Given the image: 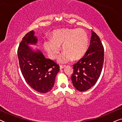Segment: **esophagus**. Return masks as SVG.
Wrapping results in <instances>:
<instances>
[{
	"label": "esophagus",
	"instance_id": "1",
	"mask_svg": "<svg viewBox=\"0 0 122 122\" xmlns=\"http://www.w3.org/2000/svg\"><path fill=\"white\" fill-rule=\"evenodd\" d=\"M65 67H66V66H64H64H63V65H61V66H60V69H62Z\"/></svg>",
	"mask_w": 122,
	"mask_h": 122
}]
</instances>
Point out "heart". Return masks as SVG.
Here are the masks:
<instances>
[{"instance_id": "obj_1", "label": "heart", "mask_w": 122, "mask_h": 122, "mask_svg": "<svg viewBox=\"0 0 122 122\" xmlns=\"http://www.w3.org/2000/svg\"><path fill=\"white\" fill-rule=\"evenodd\" d=\"M89 39L83 29H61L53 31L51 39L44 41V48L48 56L54 59L61 51V46L64 52L58 58V62L64 63L71 59L82 58L87 51Z\"/></svg>"}]
</instances>
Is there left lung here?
Returning <instances> with one entry per match:
<instances>
[{"label":"left lung","mask_w":122,"mask_h":122,"mask_svg":"<svg viewBox=\"0 0 122 122\" xmlns=\"http://www.w3.org/2000/svg\"><path fill=\"white\" fill-rule=\"evenodd\" d=\"M104 63V47L97 34L92 30L90 45L86 54L73 65L71 79L78 91L84 92L94 86L99 79Z\"/></svg>","instance_id":"obj_1"}]
</instances>
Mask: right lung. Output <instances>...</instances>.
Wrapping results in <instances>:
<instances>
[{
    "label": "right lung",
    "instance_id": "obj_1",
    "mask_svg": "<svg viewBox=\"0 0 122 122\" xmlns=\"http://www.w3.org/2000/svg\"><path fill=\"white\" fill-rule=\"evenodd\" d=\"M31 30L25 35L18 49L19 66L25 81L38 92L47 93L54 86L59 66L46 59L40 51H33L28 44H36L38 39Z\"/></svg>",
    "mask_w": 122,
    "mask_h": 122
}]
</instances>
